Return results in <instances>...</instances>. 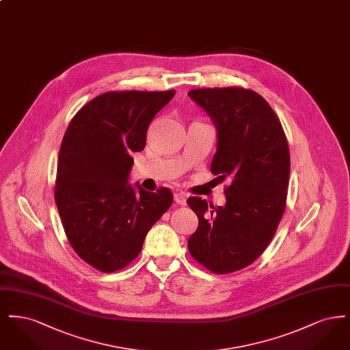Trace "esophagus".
Masks as SVG:
<instances>
[{
	"instance_id": "obj_1",
	"label": "esophagus",
	"mask_w": 350,
	"mask_h": 350,
	"mask_svg": "<svg viewBox=\"0 0 350 350\" xmlns=\"http://www.w3.org/2000/svg\"><path fill=\"white\" fill-rule=\"evenodd\" d=\"M174 200H176V203H178V204H186V196L183 194V193H176L174 194Z\"/></svg>"
}]
</instances>
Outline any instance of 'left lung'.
<instances>
[{"label":"left lung","instance_id":"left-lung-1","mask_svg":"<svg viewBox=\"0 0 350 350\" xmlns=\"http://www.w3.org/2000/svg\"><path fill=\"white\" fill-rule=\"evenodd\" d=\"M189 97L217 129L211 173L231 185L224 190V206L200 197L187 200L198 217L187 247L206 269L227 274L250 265L275 233L286 207L288 144L280 119L253 90L206 88L190 90Z\"/></svg>","mask_w":350,"mask_h":350}]
</instances>
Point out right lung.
Returning <instances> with one entry per match:
<instances>
[{"label":"right lung","instance_id":"add662e5","mask_svg":"<svg viewBox=\"0 0 350 350\" xmlns=\"http://www.w3.org/2000/svg\"><path fill=\"white\" fill-rule=\"evenodd\" d=\"M167 92H107L70 120L57 160L55 200L69 244L103 273L127 267L150 227L173 202L129 183L133 152L146 147L152 119L172 100Z\"/></svg>","mask_w":350,"mask_h":350}]
</instances>
